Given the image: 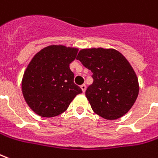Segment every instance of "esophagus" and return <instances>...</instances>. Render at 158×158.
Masks as SVG:
<instances>
[{
  "label": "esophagus",
  "mask_w": 158,
  "mask_h": 158,
  "mask_svg": "<svg viewBox=\"0 0 158 158\" xmlns=\"http://www.w3.org/2000/svg\"><path fill=\"white\" fill-rule=\"evenodd\" d=\"M80 88H81V90H82L83 92H85V91L86 90V85H85V84H84V85H82L80 86Z\"/></svg>",
  "instance_id": "esophagus-1"
}]
</instances>
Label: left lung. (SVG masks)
Here are the masks:
<instances>
[{"label": "left lung", "mask_w": 158, "mask_h": 158, "mask_svg": "<svg viewBox=\"0 0 158 158\" xmlns=\"http://www.w3.org/2000/svg\"><path fill=\"white\" fill-rule=\"evenodd\" d=\"M77 60L92 73L94 81L85 96L95 113L107 120L127 113L138 98L139 85L125 56L114 48H83Z\"/></svg>", "instance_id": "8db88e82"}]
</instances>
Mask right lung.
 <instances>
[{"mask_svg":"<svg viewBox=\"0 0 158 158\" xmlns=\"http://www.w3.org/2000/svg\"><path fill=\"white\" fill-rule=\"evenodd\" d=\"M78 51L77 48L50 45L33 56L23 75L22 93L37 114L47 118L59 115L82 92L69 68Z\"/></svg>","mask_w":158,"mask_h":158,"instance_id":"right-lung-1","label":"right lung"}]
</instances>
